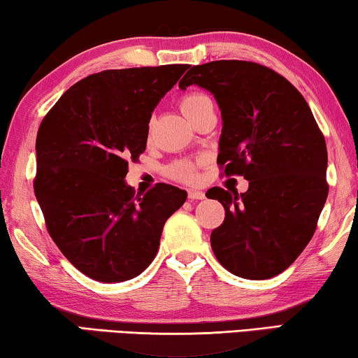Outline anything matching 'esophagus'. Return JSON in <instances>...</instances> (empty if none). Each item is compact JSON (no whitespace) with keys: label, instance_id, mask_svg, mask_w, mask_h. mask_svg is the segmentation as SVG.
Wrapping results in <instances>:
<instances>
[{"label":"esophagus","instance_id":"esophagus-1","mask_svg":"<svg viewBox=\"0 0 358 358\" xmlns=\"http://www.w3.org/2000/svg\"><path fill=\"white\" fill-rule=\"evenodd\" d=\"M187 197L190 200H202V199H205V194L202 192V190H189Z\"/></svg>","mask_w":358,"mask_h":358}]
</instances>
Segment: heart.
<instances>
[{
	"instance_id": "1",
	"label": "heart",
	"mask_w": 358,
	"mask_h": 358,
	"mask_svg": "<svg viewBox=\"0 0 358 358\" xmlns=\"http://www.w3.org/2000/svg\"><path fill=\"white\" fill-rule=\"evenodd\" d=\"M210 97L203 92H187L180 97L179 107L180 110L184 112V115L190 120L194 117L195 112H197L200 107H202L205 102H208ZM168 174L176 180H182V182H192L197 178V164L192 163V161L180 159L176 161L168 168Z\"/></svg>"
}]
</instances>
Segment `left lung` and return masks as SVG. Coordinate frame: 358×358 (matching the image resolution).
<instances>
[{
	"instance_id": "obj_1",
	"label": "left lung",
	"mask_w": 358,
	"mask_h": 358,
	"mask_svg": "<svg viewBox=\"0 0 358 358\" xmlns=\"http://www.w3.org/2000/svg\"><path fill=\"white\" fill-rule=\"evenodd\" d=\"M190 85L208 90L222 109V174L249 180L241 195L222 187L207 192L224 207L210 236L215 256L238 277H275L311 241L326 203L324 135L301 92L272 68L210 62L179 81L180 90Z\"/></svg>"
}]
</instances>
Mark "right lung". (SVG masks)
Here are the masks:
<instances>
[{
  "label": "right lung",
  "mask_w": 358,
  "mask_h": 358,
  "mask_svg": "<svg viewBox=\"0 0 358 358\" xmlns=\"http://www.w3.org/2000/svg\"><path fill=\"white\" fill-rule=\"evenodd\" d=\"M187 65L104 70L73 85L37 131L34 192L63 256L97 282L140 275L187 192L156 184L136 194L129 161L146 148L151 112Z\"/></svg>",
  "instance_id": "right-lung-1"
}]
</instances>
